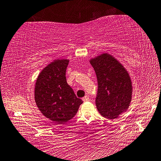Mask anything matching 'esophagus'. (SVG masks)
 <instances>
[{
	"instance_id": "obj_1",
	"label": "esophagus",
	"mask_w": 161,
	"mask_h": 161,
	"mask_svg": "<svg viewBox=\"0 0 161 161\" xmlns=\"http://www.w3.org/2000/svg\"><path fill=\"white\" fill-rule=\"evenodd\" d=\"M83 101H89V97H88V96H85L83 98Z\"/></svg>"
}]
</instances>
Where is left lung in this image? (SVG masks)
<instances>
[{"instance_id":"8db88e82","label":"left lung","mask_w":161,"mask_h":161,"mask_svg":"<svg viewBox=\"0 0 161 161\" xmlns=\"http://www.w3.org/2000/svg\"><path fill=\"white\" fill-rule=\"evenodd\" d=\"M98 81L96 105L103 117L114 119L129 107L132 86L129 73L112 55L103 53L91 59Z\"/></svg>"}]
</instances>
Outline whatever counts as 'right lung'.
<instances>
[{
	"instance_id": "add662e5",
	"label": "right lung",
	"mask_w": 161,
	"mask_h": 161,
	"mask_svg": "<svg viewBox=\"0 0 161 161\" xmlns=\"http://www.w3.org/2000/svg\"><path fill=\"white\" fill-rule=\"evenodd\" d=\"M68 60H55L39 73L34 98L40 112L49 119L63 124L74 117L83 101L75 96L66 81Z\"/></svg>"
}]
</instances>
